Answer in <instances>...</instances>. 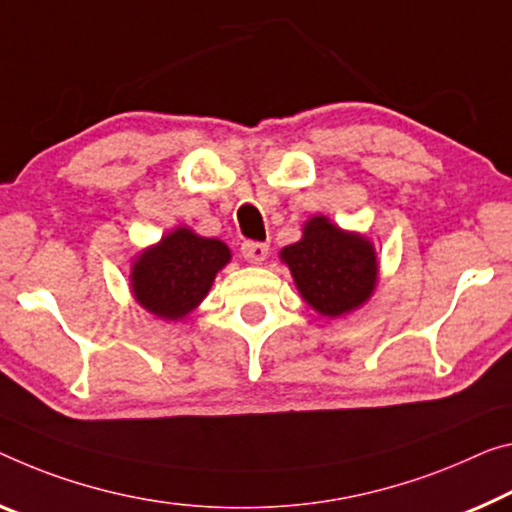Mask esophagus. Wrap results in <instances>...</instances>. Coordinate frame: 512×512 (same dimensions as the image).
<instances>
[{
    "label": "esophagus",
    "mask_w": 512,
    "mask_h": 512,
    "mask_svg": "<svg viewBox=\"0 0 512 512\" xmlns=\"http://www.w3.org/2000/svg\"><path fill=\"white\" fill-rule=\"evenodd\" d=\"M240 251H242V256H245L247 263L261 265L267 258V251H270V247H267L265 242H245Z\"/></svg>",
    "instance_id": "obj_1"
}]
</instances>
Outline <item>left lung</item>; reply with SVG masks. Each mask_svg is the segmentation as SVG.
Here are the masks:
<instances>
[{"label":"left lung","instance_id":"left-lung-1","mask_svg":"<svg viewBox=\"0 0 512 512\" xmlns=\"http://www.w3.org/2000/svg\"><path fill=\"white\" fill-rule=\"evenodd\" d=\"M295 288L313 311L341 318L371 300L380 281V261L364 233L345 231L325 215L304 222L302 238L279 251Z\"/></svg>","mask_w":512,"mask_h":512}]
</instances>
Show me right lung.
Masks as SVG:
<instances>
[{"mask_svg": "<svg viewBox=\"0 0 512 512\" xmlns=\"http://www.w3.org/2000/svg\"><path fill=\"white\" fill-rule=\"evenodd\" d=\"M229 263L226 242L203 238L190 226H176L132 258V297L155 318L178 322L206 300L217 272Z\"/></svg>", "mask_w": 512, "mask_h": 512, "instance_id": "1", "label": "right lung"}]
</instances>
